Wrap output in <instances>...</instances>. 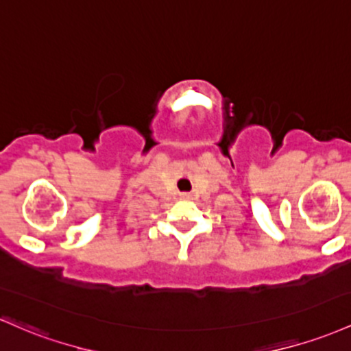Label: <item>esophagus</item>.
<instances>
[{
    "label": "esophagus",
    "mask_w": 351,
    "mask_h": 351,
    "mask_svg": "<svg viewBox=\"0 0 351 351\" xmlns=\"http://www.w3.org/2000/svg\"><path fill=\"white\" fill-rule=\"evenodd\" d=\"M182 198H183V199H190V198H191V196H190V195H188V193H183V195H182Z\"/></svg>",
    "instance_id": "obj_1"
}]
</instances>
